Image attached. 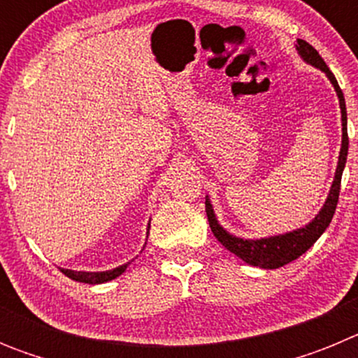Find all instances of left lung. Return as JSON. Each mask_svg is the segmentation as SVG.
<instances>
[{
  "label": "left lung",
  "instance_id": "1",
  "mask_svg": "<svg viewBox=\"0 0 358 358\" xmlns=\"http://www.w3.org/2000/svg\"><path fill=\"white\" fill-rule=\"evenodd\" d=\"M296 50L299 53L303 61L306 64L314 66V68L321 69L328 77V80L334 85L337 98H339V107H341V122H343V143H341L339 152V163L335 169L334 182H331L330 194H328L327 201L319 210V213L312 218V222L306 224L305 227L299 229L289 231L283 235H274V236H265V238H240V236L231 235L229 231L224 229L217 220L213 206H211L210 197H206V215L208 222H210L211 231H213L215 238L222 243L227 251L242 258L245 264L252 265V267L260 268H278L283 265L290 264L296 258L308 251L315 243V240L327 231L330 226L331 218H334L335 208H337V201H339V189H341V177H343V170L346 166V157H348V116H346V102H344V94L341 91L337 78L334 77V73L328 69L327 62L322 61V57L319 55L317 50L308 44L306 41L297 39Z\"/></svg>",
  "mask_w": 358,
  "mask_h": 358
}]
</instances>
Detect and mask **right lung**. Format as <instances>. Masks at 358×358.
<instances>
[{"label":"right lung","mask_w":358,"mask_h":358,"mask_svg":"<svg viewBox=\"0 0 358 358\" xmlns=\"http://www.w3.org/2000/svg\"><path fill=\"white\" fill-rule=\"evenodd\" d=\"M148 227H150V224H148ZM129 264H131V262L120 265V267L113 268V271H103V273H85V271H78L77 273V271H69V268H62V273H64L68 278H71V280L80 281V283L98 285V283H106V281L115 280V278H118L120 274L125 273V268L129 267Z\"/></svg>","instance_id":"right-lung-1"}]
</instances>
